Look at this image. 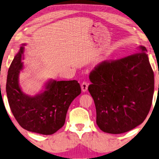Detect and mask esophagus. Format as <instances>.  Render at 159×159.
Instances as JSON below:
<instances>
[{
  "mask_svg": "<svg viewBox=\"0 0 159 159\" xmlns=\"http://www.w3.org/2000/svg\"><path fill=\"white\" fill-rule=\"evenodd\" d=\"M81 89L83 92H85L87 91L88 89V84L86 82H83L81 85Z\"/></svg>",
  "mask_w": 159,
  "mask_h": 159,
  "instance_id": "esophagus-1",
  "label": "esophagus"
}]
</instances>
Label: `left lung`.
Here are the masks:
<instances>
[{
    "label": "left lung",
    "instance_id": "8db88e82",
    "mask_svg": "<svg viewBox=\"0 0 159 159\" xmlns=\"http://www.w3.org/2000/svg\"><path fill=\"white\" fill-rule=\"evenodd\" d=\"M116 61H104L89 75L88 90L95 103L97 124L104 132L121 134L142 124L149 113L154 75L147 48Z\"/></svg>",
    "mask_w": 159,
    "mask_h": 159
}]
</instances>
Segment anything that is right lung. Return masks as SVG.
Returning a JSON list of instances; mask_svg holds the SVG:
<instances>
[{"instance_id":"add662e5","label":"right lung","mask_w":159,"mask_h":159,"mask_svg":"<svg viewBox=\"0 0 159 159\" xmlns=\"http://www.w3.org/2000/svg\"><path fill=\"white\" fill-rule=\"evenodd\" d=\"M21 44L7 77L6 93L10 108L20 125L27 131L50 135L64 125L69 106L81 93L76 80L57 81L49 79L43 89L34 96L23 92L19 76L24 68L25 46Z\"/></svg>"}]
</instances>
